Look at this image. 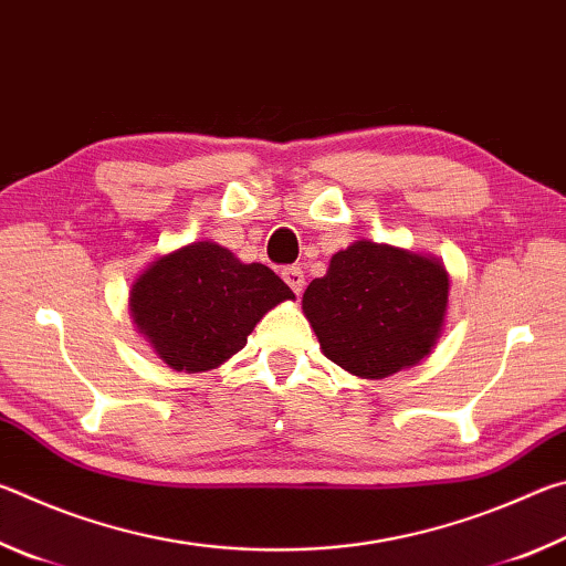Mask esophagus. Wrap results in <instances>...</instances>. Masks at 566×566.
<instances>
[{
  "label": "esophagus",
  "mask_w": 566,
  "mask_h": 566,
  "mask_svg": "<svg viewBox=\"0 0 566 566\" xmlns=\"http://www.w3.org/2000/svg\"><path fill=\"white\" fill-rule=\"evenodd\" d=\"M282 280L292 286V292H294L296 296L302 294V290H304V272H302V266H296V264L284 266V270H282Z\"/></svg>",
  "instance_id": "34e87169"
}]
</instances>
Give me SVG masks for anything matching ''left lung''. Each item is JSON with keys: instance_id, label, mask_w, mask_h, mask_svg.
Masks as SVG:
<instances>
[{"instance_id": "obj_1", "label": "left lung", "mask_w": 566, "mask_h": 566, "mask_svg": "<svg viewBox=\"0 0 566 566\" xmlns=\"http://www.w3.org/2000/svg\"><path fill=\"white\" fill-rule=\"evenodd\" d=\"M447 296L449 276L437 260L361 239L312 280L302 310L334 364L364 379H385L432 352Z\"/></svg>"}]
</instances>
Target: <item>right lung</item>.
I'll list each match as a JSON object with an SVG mask.
<instances>
[{"instance_id":"obj_1","label":"right lung","mask_w":566,"mask_h":566,"mask_svg":"<svg viewBox=\"0 0 566 566\" xmlns=\"http://www.w3.org/2000/svg\"><path fill=\"white\" fill-rule=\"evenodd\" d=\"M290 286L264 264H242L229 249L195 242L161 256L132 286L134 324L177 371H207L247 344L254 324Z\"/></svg>"}]
</instances>
